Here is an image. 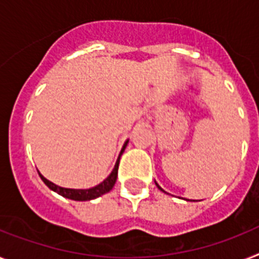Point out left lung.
Wrapping results in <instances>:
<instances>
[{"label": "left lung", "instance_id": "8db88e82", "mask_svg": "<svg viewBox=\"0 0 259 259\" xmlns=\"http://www.w3.org/2000/svg\"><path fill=\"white\" fill-rule=\"evenodd\" d=\"M155 185H157V186H158V184H157V182H155ZM158 189H159V190H162V189L159 188V186H158ZM162 191H163V190H162Z\"/></svg>", "mask_w": 259, "mask_h": 259}]
</instances>
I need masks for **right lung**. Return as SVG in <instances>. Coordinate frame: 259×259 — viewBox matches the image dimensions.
I'll list each match as a JSON object with an SVG mask.
<instances>
[{"instance_id":"obj_1","label":"right lung","mask_w":259,"mask_h":259,"mask_svg":"<svg viewBox=\"0 0 259 259\" xmlns=\"http://www.w3.org/2000/svg\"><path fill=\"white\" fill-rule=\"evenodd\" d=\"M126 145H127V141H126L125 145H123L122 150H121V153H119V157H118V159H117V162H115L114 169H113V171H111L110 176H109V177L106 178V180H105L102 184L97 185V186H94V188H92V189H86V190H75V189L60 188V186L54 185L53 182H50V181L46 180L45 177H42L41 174L38 173L39 177H41V180L45 182V185L48 186V188L52 189V190L56 191V193H58V194H61L62 197H65V198L74 199V201H89V199L98 198L100 195H102V194H105V193L110 191L111 189H113V186H114L115 181H117V176H118L119 158H121V154H122L123 150H125Z\"/></svg>"}]
</instances>
